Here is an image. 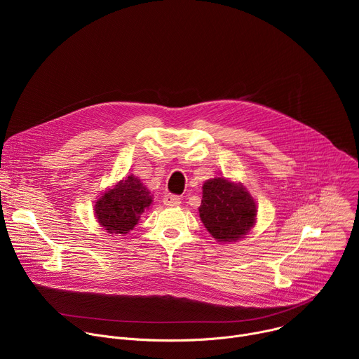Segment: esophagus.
Masks as SVG:
<instances>
[{"label": "esophagus", "instance_id": "obj_1", "mask_svg": "<svg viewBox=\"0 0 359 359\" xmlns=\"http://www.w3.org/2000/svg\"><path fill=\"white\" fill-rule=\"evenodd\" d=\"M180 203H182V198L179 197V196H176V194H166L165 197H163V204L165 206H169V208H175V206H180Z\"/></svg>", "mask_w": 359, "mask_h": 359}]
</instances>
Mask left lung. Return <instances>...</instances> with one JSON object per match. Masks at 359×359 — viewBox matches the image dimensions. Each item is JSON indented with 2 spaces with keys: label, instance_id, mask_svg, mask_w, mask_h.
Here are the masks:
<instances>
[{
  "label": "left lung",
  "instance_id": "left-lung-1",
  "mask_svg": "<svg viewBox=\"0 0 359 359\" xmlns=\"http://www.w3.org/2000/svg\"><path fill=\"white\" fill-rule=\"evenodd\" d=\"M200 220L220 243L243 238L257 220V204L241 183L226 177L204 182Z\"/></svg>",
  "mask_w": 359,
  "mask_h": 359
}]
</instances>
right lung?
Masks as SVG:
<instances>
[{"label": "right lung", "instance_id": "1", "mask_svg": "<svg viewBox=\"0 0 359 359\" xmlns=\"http://www.w3.org/2000/svg\"><path fill=\"white\" fill-rule=\"evenodd\" d=\"M151 194L136 176L130 175L108 189L95 203V217L109 234L125 236L137 224L140 215L151 204Z\"/></svg>", "mask_w": 359, "mask_h": 359}]
</instances>
